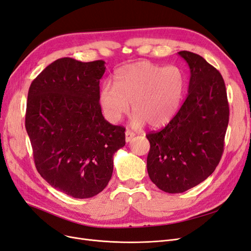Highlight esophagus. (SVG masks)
<instances>
[{
  "label": "esophagus",
  "instance_id": "obj_1",
  "mask_svg": "<svg viewBox=\"0 0 251 251\" xmlns=\"http://www.w3.org/2000/svg\"><path fill=\"white\" fill-rule=\"evenodd\" d=\"M134 136H135V133H133L132 131H129V129H126V141L129 142L133 139Z\"/></svg>",
  "mask_w": 251,
  "mask_h": 251
}]
</instances>
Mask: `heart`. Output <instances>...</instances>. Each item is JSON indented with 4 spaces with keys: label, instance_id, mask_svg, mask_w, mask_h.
<instances>
[{
    "label": "heart",
    "instance_id": "b5f03b06",
    "mask_svg": "<svg viewBox=\"0 0 251 251\" xmlns=\"http://www.w3.org/2000/svg\"><path fill=\"white\" fill-rule=\"evenodd\" d=\"M114 85L105 83L100 91L103 114L116 123L126 114L132 102L133 124L148 123L161 127L175 117L183 100L185 76L178 67H163L148 61L129 63L114 74Z\"/></svg>",
    "mask_w": 251,
    "mask_h": 251
}]
</instances>
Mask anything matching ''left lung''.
<instances>
[{
    "instance_id": "1",
    "label": "left lung",
    "mask_w": 251,
    "mask_h": 251,
    "mask_svg": "<svg viewBox=\"0 0 251 251\" xmlns=\"http://www.w3.org/2000/svg\"><path fill=\"white\" fill-rule=\"evenodd\" d=\"M190 67L188 96L176 116L146 135L148 172L167 193H181L208 178L219 164L229 119L221 74L197 54L178 51Z\"/></svg>"
}]
</instances>
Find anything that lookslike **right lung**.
<instances>
[{
    "label": "right lung",
    "mask_w": 251,
    "mask_h": 251,
    "mask_svg": "<svg viewBox=\"0 0 251 251\" xmlns=\"http://www.w3.org/2000/svg\"><path fill=\"white\" fill-rule=\"evenodd\" d=\"M105 61L61 58L31 83L25 129L39 175L75 198L101 192L113 172V154L126 144V128L103 118L100 80Z\"/></svg>",
    "instance_id": "right-lung-1"
}]
</instances>
